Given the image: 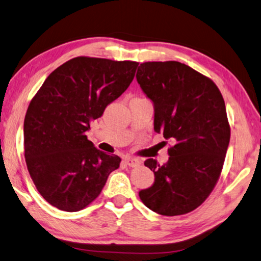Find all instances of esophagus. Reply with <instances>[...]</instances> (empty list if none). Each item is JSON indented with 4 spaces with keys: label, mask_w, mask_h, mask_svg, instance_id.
Wrapping results in <instances>:
<instances>
[{
    "label": "esophagus",
    "mask_w": 261,
    "mask_h": 261,
    "mask_svg": "<svg viewBox=\"0 0 261 261\" xmlns=\"http://www.w3.org/2000/svg\"><path fill=\"white\" fill-rule=\"evenodd\" d=\"M123 162H125L126 165L132 166V167L138 166L139 164H140L139 159H138V158H134V157H126L125 159H123Z\"/></svg>",
    "instance_id": "esophagus-1"
}]
</instances>
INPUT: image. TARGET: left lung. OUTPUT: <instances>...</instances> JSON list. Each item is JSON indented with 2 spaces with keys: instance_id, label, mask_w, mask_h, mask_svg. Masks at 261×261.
Wrapping results in <instances>:
<instances>
[{
  "instance_id": "1",
  "label": "left lung",
  "mask_w": 261,
  "mask_h": 261,
  "mask_svg": "<svg viewBox=\"0 0 261 261\" xmlns=\"http://www.w3.org/2000/svg\"><path fill=\"white\" fill-rule=\"evenodd\" d=\"M141 89L154 109L153 129L174 144L154 173L151 187L139 196L162 216L194 211L212 193L220 176L230 140L225 100L216 84L180 62H148L136 73Z\"/></svg>"
}]
</instances>
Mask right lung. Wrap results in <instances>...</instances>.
Masks as SVG:
<instances>
[{"label":"right lung","instance_id":"1","mask_svg":"<svg viewBox=\"0 0 261 261\" xmlns=\"http://www.w3.org/2000/svg\"><path fill=\"white\" fill-rule=\"evenodd\" d=\"M136 62L75 57L57 67L31 100L24 120L27 170L42 197L62 211L85 208L120 157L87 139L90 122L133 81Z\"/></svg>","mask_w":261,"mask_h":261}]
</instances>
